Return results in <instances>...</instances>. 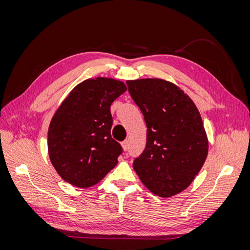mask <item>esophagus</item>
Segmentation results:
<instances>
[{
	"label": "esophagus",
	"mask_w": 250,
	"mask_h": 250,
	"mask_svg": "<svg viewBox=\"0 0 250 250\" xmlns=\"http://www.w3.org/2000/svg\"><path fill=\"white\" fill-rule=\"evenodd\" d=\"M122 147H123V149H124L125 151L128 149V141H127V140L122 143Z\"/></svg>",
	"instance_id": "34e87169"
}]
</instances>
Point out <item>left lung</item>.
Instances as JSON below:
<instances>
[{
	"label": "left lung",
	"mask_w": 250,
	"mask_h": 250,
	"mask_svg": "<svg viewBox=\"0 0 250 250\" xmlns=\"http://www.w3.org/2000/svg\"><path fill=\"white\" fill-rule=\"evenodd\" d=\"M128 92L147 126L146 147L133 161L142 183L160 197L191 185L208 156L200 113L190 97L162 79L127 80Z\"/></svg>",
	"instance_id": "1"
}]
</instances>
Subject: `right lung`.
Returning <instances> with one entry per match:
<instances>
[{"label": "right lung", "mask_w": 250, "mask_h": 250, "mask_svg": "<svg viewBox=\"0 0 250 250\" xmlns=\"http://www.w3.org/2000/svg\"><path fill=\"white\" fill-rule=\"evenodd\" d=\"M125 90L119 80L87 79L72 90L52 118L49 156L66 183L92 187L117 165L123 149L111 138L110 105Z\"/></svg>", "instance_id": "1"}]
</instances>
